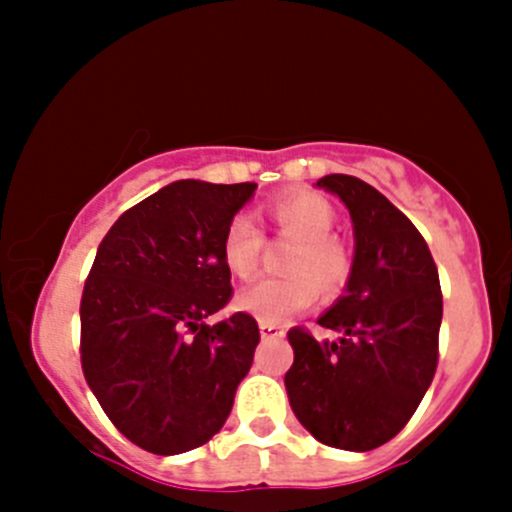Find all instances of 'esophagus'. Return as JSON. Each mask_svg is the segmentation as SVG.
Returning a JSON list of instances; mask_svg holds the SVG:
<instances>
[{
	"instance_id": "34e87169",
	"label": "esophagus",
	"mask_w": 512,
	"mask_h": 512,
	"mask_svg": "<svg viewBox=\"0 0 512 512\" xmlns=\"http://www.w3.org/2000/svg\"><path fill=\"white\" fill-rule=\"evenodd\" d=\"M260 334L265 339H277V337H285V327L280 324H270V322H260Z\"/></svg>"
}]
</instances>
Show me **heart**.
<instances>
[{"label": "heart", "instance_id": "b5f03b06", "mask_svg": "<svg viewBox=\"0 0 512 512\" xmlns=\"http://www.w3.org/2000/svg\"><path fill=\"white\" fill-rule=\"evenodd\" d=\"M267 218L282 237L294 240L285 257L289 275L262 277L237 297V307L260 322L282 324L302 309L312 307L317 287L322 294H337L352 275V252L339 237L332 235L337 210L324 195L312 190H292L270 200ZM260 227L247 215H235L225 225L220 240V257L225 270L237 280L255 275L260 265Z\"/></svg>", "mask_w": 512, "mask_h": 512}]
</instances>
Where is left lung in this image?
<instances>
[{"label":"left lung","instance_id":"left-lung-1","mask_svg":"<svg viewBox=\"0 0 512 512\" xmlns=\"http://www.w3.org/2000/svg\"><path fill=\"white\" fill-rule=\"evenodd\" d=\"M317 185L352 215L354 262L347 292L317 319L339 339L289 329V406L317 441L371 451L409 423L436 374L441 282L421 232L379 190L342 173Z\"/></svg>","mask_w":512,"mask_h":512}]
</instances>
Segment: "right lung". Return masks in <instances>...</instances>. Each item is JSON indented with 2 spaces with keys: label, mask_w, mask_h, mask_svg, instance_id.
I'll list each match as a JSON object with an SVG mask.
<instances>
[{
  "label": "right lung",
  "mask_w": 512,
  "mask_h": 512,
  "mask_svg": "<svg viewBox=\"0 0 512 512\" xmlns=\"http://www.w3.org/2000/svg\"><path fill=\"white\" fill-rule=\"evenodd\" d=\"M255 188L178 180L126 210L98 245L81 297V369L113 426L143 451L175 456L208 443L250 371L255 319H205L232 297L220 240Z\"/></svg>",
  "instance_id": "obj_1"
}]
</instances>
